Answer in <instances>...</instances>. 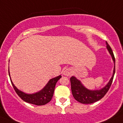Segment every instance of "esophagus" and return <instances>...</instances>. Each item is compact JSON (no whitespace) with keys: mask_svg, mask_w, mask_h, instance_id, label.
I'll return each mask as SVG.
<instances>
[{"mask_svg":"<svg viewBox=\"0 0 123 123\" xmlns=\"http://www.w3.org/2000/svg\"><path fill=\"white\" fill-rule=\"evenodd\" d=\"M72 74V70L70 68H67L63 71V75L66 76H70Z\"/></svg>","mask_w":123,"mask_h":123,"instance_id":"esophagus-1","label":"esophagus"}]
</instances>
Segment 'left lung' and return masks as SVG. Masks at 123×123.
I'll return each mask as SVG.
<instances>
[{"label":"left lung","mask_w":123,"mask_h":123,"mask_svg":"<svg viewBox=\"0 0 123 123\" xmlns=\"http://www.w3.org/2000/svg\"><path fill=\"white\" fill-rule=\"evenodd\" d=\"M106 44L107 49L114 61V67L112 76L108 83L103 88L96 90H91L88 89L82 84L80 80L77 79L74 76H72L70 78L71 92L74 98L80 103L83 104H91L99 100L104 97L111 86L115 72V59L111 48L106 41Z\"/></svg>","instance_id":"1"}]
</instances>
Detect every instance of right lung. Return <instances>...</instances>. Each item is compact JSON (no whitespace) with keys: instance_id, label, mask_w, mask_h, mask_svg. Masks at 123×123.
Masks as SVG:
<instances>
[{"instance_id":"1","label":"right lung","mask_w":123,"mask_h":123,"mask_svg":"<svg viewBox=\"0 0 123 123\" xmlns=\"http://www.w3.org/2000/svg\"><path fill=\"white\" fill-rule=\"evenodd\" d=\"M8 72H9V76L10 77L11 82L12 85L13 86V88L16 92V93L18 94V96L25 102L38 106L46 105L51 100L52 97H53V93H54L56 83L59 79L61 78V75L53 77V78L49 80V81L47 82L46 86L40 91L33 94H26L24 92L19 90L14 85L12 81L11 80V79L9 68H8Z\"/></svg>"}]
</instances>
